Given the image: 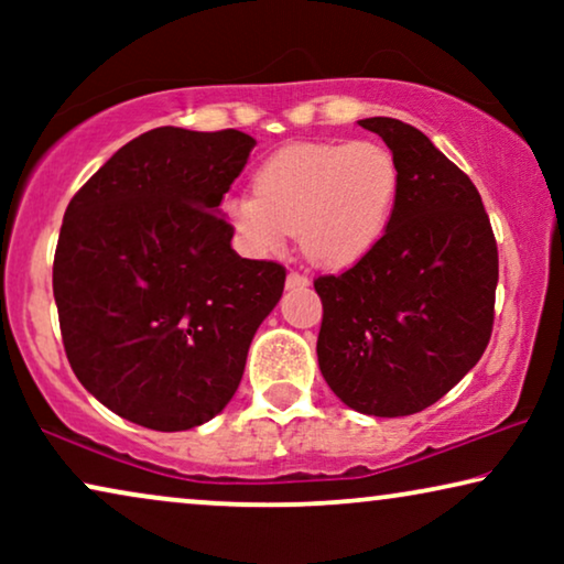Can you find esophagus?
I'll list each match as a JSON object with an SVG mask.
<instances>
[{"instance_id":"1","label":"esophagus","mask_w":564,"mask_h":564,"mask_svg":"<svg viewBox=\"0 0 564 564\" xmlns=\"http://www.w3.org/2000/svg\"><path fill=\"white\" fill-rule=\"evenodd\" d=\"M288 288H290V290L307 288V276L300 274V272H290V274H288Z\"/></svg>"}]
</instances>
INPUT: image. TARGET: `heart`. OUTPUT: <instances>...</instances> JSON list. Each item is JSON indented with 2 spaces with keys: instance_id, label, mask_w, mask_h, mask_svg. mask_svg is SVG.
<instances>
[{
  "instance_id": "b5f03b06",
  "label": "heart",
  "mask_w": 564,
  "mask_h": 564,
  "mask_svg": "<svg viewBox=\"0 0 564 564\" xmlns=\"http://www.w3.org/2000/svg\"><path fill=\"white\" fill-rule=\"evenodd\" d=\"M398 195L400 169L384 145L297 143L269 156L253 176V195L230 199L228 213L259 257L297 234L311 264L344 269L382 241Z\"/></svg>"
}]
</instances>
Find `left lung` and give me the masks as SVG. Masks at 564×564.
<instances>
[{"mask_svg": "<svg viewBox=\"0 0 564 564\" xmlns=\"http://www.w3.org/2000/svg\"><path fill=\"white\" fill-rule=\"evenodd\" d=\"M388 143L400 195L388 234L344 274H323L318 365L354 411L380 419L434 405L492 334L498 246L480 192L419 128L359 120Z\"/></svg>", "mask_w": 564, "mask_h": 564, "instance_id": "1", "label": "left lung"}]
</instances>
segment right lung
<instances>
[{"label":"right lung","mask_w":564,"mask_h":564,"mask_svg":"<svg viewBox=\"0 0 564 564\" xmlns=\"http://www.w3.org/2000/svg\"><path fill=\"white\" fill-rule=\"evenodd\" d=\"M253 145L241 130L153 128L66 207L53 297L68 365L138 426L187 431L218 415L280 303L284 267L238 257L218 210Z\"/></svg>","instance_id":"right-lung-1"}]
</instances>
